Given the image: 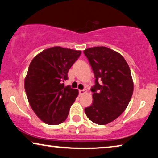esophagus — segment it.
Here are the masks:
<instances>
[{
    "label": "esophagus",
    "instance_id": "esophagus-1",
    "mask_svg": "<svg viewBox=\"0 0 158 158\" xmlns=\"http://www.w3.org/2000/svg\"><path fill=\"white\" fill-rule=\"evenodd\" d=\"M85 93H86V90H79L80 95H83L84 94H85Z\"/></svg>",
    "mask_w": 158,
    "mask_h": 158
}]
</instances>
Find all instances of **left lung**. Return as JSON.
I'll return each mask as SVG.
<instances>
[{
    "label": "left lung",
    "mask_w": 158,
    "mask_h": 158,
    "mask_svg": "<svg viewBox=\"0 0 158 158\" xmlns=\"http://www.w3.org/2000/svg\"><path fill=\"white\" fill-rule=\"evenodd\" d=\"M83 53L96 77L91 88L94 102L85 113L93 122L107 124L124 111L131 100L134 84L130 69L122 55L108 47H91Z\"/></svg>",
    "instance_id": "left-lung-1"
}]
</instances>
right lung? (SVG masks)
<instances>
[{"mask_svg":"<svg viewBox=\"0 0 158 158\" xmlns=\"http://www.w3.org/2000/svg\"><path fill=\"white\" fill-rule=\"evenodd\" d=\"M81 51L54 47L38 54L31 60L24 88L32 110L42 122L60 124L68 117L78 90L64 86L70 68Z\"/></svg>","mask_w":158,"mask_h":158,"instance_id":"1","label":"right lung"}]
</instances>
